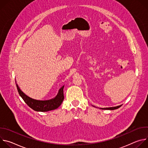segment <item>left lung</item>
I'll list each match as a JSON object with an SVG mask.
<instances>
[{
  "label": "left lung",
  "mask_w": 148,
  "mask_h": 148,
  "mask_svg": "<svg viewBox=\"0 0 148 148\" xmlns=\"http://www.w3.org/2000/svg\"><path fill=\"white\" fill-rule=\"evenodd\" d=\"M122 106V105H118V106H116V107H109V108H100V109L101 110H116V109H118L119 108V107H121Z\"/></svg>",
  "instance_id": "1"
}]
</instances>
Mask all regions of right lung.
<instances>
[{
	"label": "right lung",
	"instance_id": "add662e5",
	"mask_svg": "<svg viewBox=\"0 0 148 148\" xmlns=\"http://www.w3.org/2000/svg\"><path fill=\"white\" fill-rule=\"evenodd\" d=\"M17 91L20 97L23 98L25 102L32 109L38 112H47L58 108L64 100V93L63 89L64 86L61 87L57 95L50 99L48 100H37L30 98L26 95L21 90L16 83Z\"/></svg>",
	"mask_w": 148,
	"mask_h": 148
}]
</instances>
